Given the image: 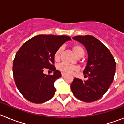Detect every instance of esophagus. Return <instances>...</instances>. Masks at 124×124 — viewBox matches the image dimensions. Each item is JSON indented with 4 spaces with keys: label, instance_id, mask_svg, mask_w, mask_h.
Wrapping results in <instances>:
<instances>
[{
    "label": "esophagus",
    "instance_id": "obj_1",
    "mask_svg": "<svg viewBox=\"0 0 124 124\" xmlns=\"http://www.w3.org/2000/svg\"><path fill=\"white\" fill-rule=\"evenodd\" d=\"M66 75V73H61V76H63V77H64V76Z\"/></svg>",
    "mask_w": 124,
    "mask_h": 124
}]
</instances>
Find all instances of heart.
<instances>
[{"label":"heart","instance_id":"1","mask_svg":"<svg viewBox=\"0 0 124 124\" xmlns=\"http://www.w3.org/2000/svg\"><path fill=\"white\" fill-rule=\"evenodd\" d=\"M73 50L74 54L76 56H79V55H81L84 54V51L83 50V47L79 45H75L73 46ZM61 51H62V48H59L58 50L56 51L54 55V58L56 61H58L60 59V56H61ZM59 70L61 71L64 72L66 73H72L73 71L78 70V68L76 66L72 65V64H68V63H62V64L59 65Z\"/></svg>","mask_w":124,"mask_h":124}]
</instances>
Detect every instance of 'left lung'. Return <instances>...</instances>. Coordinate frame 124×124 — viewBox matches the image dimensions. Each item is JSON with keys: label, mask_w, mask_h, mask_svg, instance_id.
Returning <instances> with one entry per match:
<instances>
[{"label": "left lung", "mask_w": 124, "mask_h": 124, "mask_svg": "<svg viewBox=\"0 0 124 124\" xmlns=\"http://www.w3.org/2000/svg\"><path fill=\"white\" fill-rule=\"evenodd\" d=\"M73 40L85 46L88 58L83 71L87 81L74 79L71 89L77 99L91 102L101 98L114 80L116 62L109 50L99 40L91 35L76 36Z\"/></svg>", "instance_id": "1"}]
</instances>
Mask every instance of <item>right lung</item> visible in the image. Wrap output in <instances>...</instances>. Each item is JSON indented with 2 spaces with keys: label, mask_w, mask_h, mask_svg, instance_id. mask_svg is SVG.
<instances>
[{
  "label": "right lung",
  "mask_w": 124,
  "mask_h": 124,
  "mask_svg": "<svg viewBox=\"0 0 124 124\" xmlns=\"http://www.w3.org/2000/svg\"><path fill=\"white\" fill-rule=\"evenodd\" d=\"M71 38L66 35H39L24 43L16 53L13 63V74L17 88L25 99L41 104L54 95V83L61 76L56 70L54 55L59 48ZM45 68L53 75L43 73Z\"/></svg>",
  "instance_id": "right-lung-1"
}]
</instances>
